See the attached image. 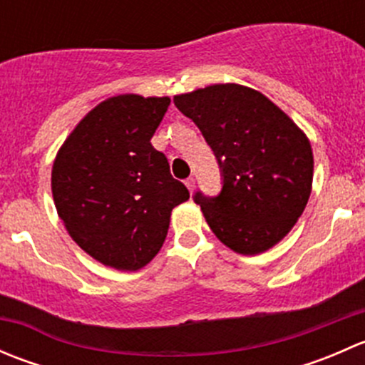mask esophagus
<instances>
[{
    "label": "esophagus",
    "instance_id": "1",
    "mask_svg": "<svg viewBox=\"0 0 365 365\" xmlns=\"http://www.w3.org/2000/svg\"><path fill=\"white\" fill-rule=\"evenodd\" d=\"M185 185H187V189H189L190 192H192L194 187H196V180H194V176H189V178L185 180Z\"/></svg>",
    "mask_w": 365,
    "mask_h": 365
}]
</instances>
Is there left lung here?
<instances>
[{
  "instance_id": "1",
  "label": "left lung",
  "mask_w": 365,
  "mask_h": 365,
  "mask_svg": "<svg viewBox=\"0 0 365 365\" xmlns=\"http://www.w3.org/2000/svg\"><path fill=\"white\" fill-rule=\"evenodd\" d=\"M212 148L222 189L194 194L210 230L235 252L259 254L289 233L311 196L312 150L274 102L240 84L175 97Z\"/></svg>"
}]
</instances>
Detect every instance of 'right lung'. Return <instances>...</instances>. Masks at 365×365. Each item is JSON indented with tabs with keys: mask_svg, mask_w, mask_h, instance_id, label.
<instances>
[{
	"mask_svg": "<svg viewBox=\"0 0 365 365\" xmlns=\"http://www.w3.org/2000/svg\"><path fill=\"white\" fill-rule=\"evenodd\" d=\"M168 97L118 95L79 121L53 165V197L70 237L91 257L138 270L160 251L189 190L150 139Z\"/></svg>",
	"mask_w": 365,
	"mask_h": 365,
	"instance_id": "right-lung-1",
	"label": "right lung"
}]
</instances>
